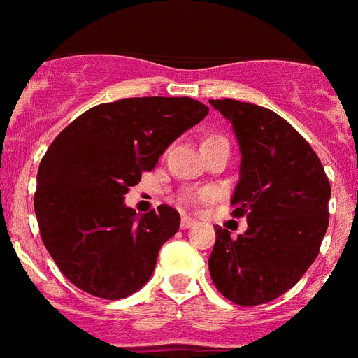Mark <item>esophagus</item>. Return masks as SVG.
Returning a JSON list of instances; mask_svg holds the SVG:
<instances>
[{"instance_id": "34e87169", "label": "esophagus", "mask_w": 358, "mask_h": 358, "mask_svg": "<svg viewBox=\"0 0 358 358\" xmlns=\"http://www.w3.org/2000/svg\"><path fill=\"white\" fill-rule=\"evenodd\" d=\"M182 229H191V227H193V225H196V220H193V218H189V216H184V218H182Z\"/></svg>"}]
</instances>
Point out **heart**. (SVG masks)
I'll return each mask as SVG.
<instances>
[{
  "mask_svg": "<svg viewBox=\"0 0 358 358\" xmlns=\"http://www.w3.org/2000/svg\"><path fill=\"white\" fill-rule=\"evenodd\" d=\"M218 138H220V136H209L206 142H211V140H218ZM211 196H213V193L209 191V189H202V191H193V193L184 194L182 202H184L185 206H196V203H202V202H206V200H209Z\"/></svg>",
  "mask_w": 358,
  "mask_h": 358,
  "instance_id": "heart-1",
  "label": "heart"
}]
</instances>
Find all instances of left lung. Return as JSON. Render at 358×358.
<instances>
[{
  "instance_id": "left-lung-1",
  "label": "left lung",
  "mask_w": 358,
  "mask_h": 358,
  "mask_svg": "<svg viewBox=\"0 0 358 358\" xmlns=\"http://www.w3.org/2000/svg\"><path fill=\"white\" fill-rule=\"evenodd\" d=\"M209 103L235 131L242 160L231 206L235 216L248 215L238 238L215 225L209 273L231 302L266 304L315 262L329 224V180L311 145L278 114L238 100Z\"/></svg>"
}]
</instances>
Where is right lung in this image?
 Instances as JSON below:
<instances>
[{
    "label": "right lung",
    "instance_id": "obj_1",
    "mask_svg": "<svg viewBox=\"0 0 358 358\" xmlns=\"http://www.w3.org/2000/svg\"><path fill=\"white\" fill-rule=\"evenodd\" d=\"M207 113L187 96L125 98L89 109L50 143L34 211L45 248L74 286L107 300L145 286L180 215L160 206L138 216L125 194Z\"/></svg>",
    "mask_w": 358,
    "mask_h": 358
}]
</instances>
